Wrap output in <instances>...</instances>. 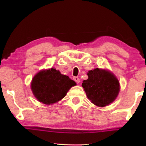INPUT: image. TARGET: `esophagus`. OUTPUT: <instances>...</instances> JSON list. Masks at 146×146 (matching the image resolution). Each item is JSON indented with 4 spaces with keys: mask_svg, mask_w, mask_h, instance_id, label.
Returning a JSON list of instances; mask_svg holds the SVG:
<instances>
[{
    "mask_svg": "<svg viewBox=\"0 0 146 146\" xmlns=\"http://www.w3.org/2000/svg\"><path fill=\"white\" fill-rule=\"evenodd\" d=\"M73 79L74 81H75V82L76 83H78L80 82V78H78V77L75 76V77H73Z\"/></svg>",
    "mask_w": 146,
    "mask_h": 146,
    "instance_id": "34e87169",
    "label": "esophagus"
}]
</instances>
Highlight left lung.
Segmentation results:
<instances>
[{"mask_svg":"<svg viewBox=\"0 0 146 146\" xmlns=\"http://www.w3.org/2000/svg\"><path fill=\"white\" fill-rule=\"evenodd\" d=\"M88 78L82 86L92 103L103 107L113 102L120 90L119 80L112 73L95 68L87 73Z\"/></svg>","mask_w":146,"mask_h":146,"instance_id":"1","label":"left lung"}]
</instances>
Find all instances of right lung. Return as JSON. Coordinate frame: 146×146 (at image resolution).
Here are the masks:
<instances>
[{
    "label": "right lung",
    "mask_w": 146,
    "mask_h": 146,
    "mask_svg": "<svg viewBox=\"0 0 146 146\" xmlns=\"http://www.w3.org/2000/svg\"><path fill=\"white\" fill-rule=\"evenodd\" d=\"M76 83L54 68L41 71L34 77L31 89L40 102L50 105L61 100Z\"/></svg>",
    "instance_id": "right-lung-1"
}]
</instances>
